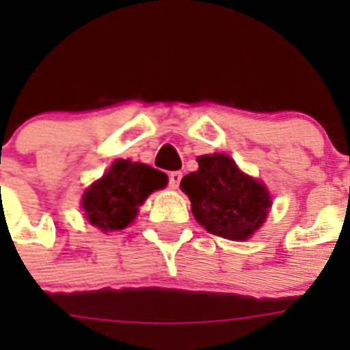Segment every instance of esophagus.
Here are the masks:
<instances>
[{"instance_id": "34e87169", "label": "esophagus", "mask_w": 350, "mask_h": 350, "mask_svg": "<svg viewBox=\"0 0 350 350\" xmlns=\"http://www.w3.org/2000/svg\"><path fill=\"white\" fill-rule=\"evenodd\" d=\"M180 180H182V172L170 173V187H172V189H177L178 185H180Z\"/></svg>"}]
</instances>
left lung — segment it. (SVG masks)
Returning <instances> with one entry per match:
<instances>
[{"mask_svg": "<svg viewBox=\"0 0 350 350\" xmlns=\"http://www.w3.org/2000/svg\"><path fill=\"white\" fill-rule=\"evenodd\" d=\"M198 163L200 170L180 182L196 221L212 234L247 240L267 221L271 205L267 187L240 172L224 154L202 156Z\"/></svg>", "mask_w": 350, "mask_h": 350, "instance_id": "1", "label": "left lung"}]
</instances>
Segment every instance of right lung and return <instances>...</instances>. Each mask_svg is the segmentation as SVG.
I'll return each mask as SVG.
<instances>
[{"label": "right lung", "mask_w": 350, "mask_h": 350, "mask_svg": "<svg viewBox=\"0 0 350 350\" xmlns=\"http://www.w3.org/2000/svg\"><path fill=\"white\" fill-rule=\"evenodd\" d=\"M168 184V177L152 166L116 161L103 177L85 191V217L101 231L122 230L137 217L138 206L152 191Z\"/></svg>", "instance_id": "1"}]
</instances>
